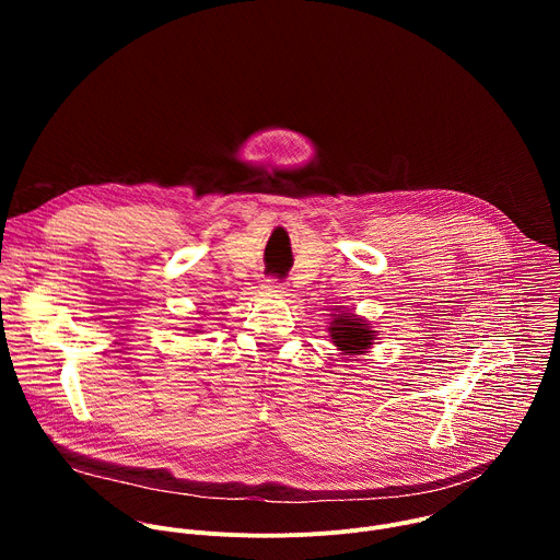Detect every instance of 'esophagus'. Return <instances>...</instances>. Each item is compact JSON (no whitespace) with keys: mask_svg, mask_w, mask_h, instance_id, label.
I'll list each match as a JSON object with an SVG mask.
<instances>
[{"mask_svg":"<svg viewBox=\"0 0 560 560\" xmlns=\"http://www.w3.org/2000/svg\"><path fill=\"white\" fill-rule=\"evenodd\" d=\"M264 290H268L270 294H288V283H283L279 279H266Z\"/></svg>","mask_w":560,"mask_h":560,"instance_id":"esophagus-1","label":"esophagus"}]
</instances>
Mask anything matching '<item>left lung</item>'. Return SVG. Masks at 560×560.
I'll return each mask as SVG.
<instances>
[{
  "mask_svg": "<svg viewBox=\"0 0 560 560\" xmlns=\"http://www.w3.org/2000/svg\"><path fill=\"white\" fill-rule=\"evenodd\" d=\"M330 337L335 339L332 343L343 350L346 354H361L363 350H368L372 346V330L368 324H363L361 318H352L348 314H337L332 328H330Z\"/></svg>",
  "mask_w": 560,
  "mask_h": 560,
  "instance_id": "1",
  "label": "left lung"
}]
</instances>
